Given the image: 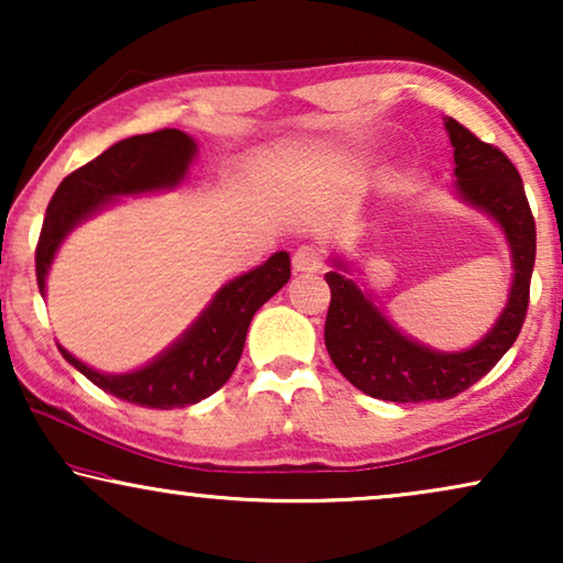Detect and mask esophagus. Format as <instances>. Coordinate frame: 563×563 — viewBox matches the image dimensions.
Instances as JSON below:
<instances>
[{"instance_id": "esophagus-1", "label": "esophagus", "mask_w": 563, "mask_h": 563, "mask_svg": "<svg viewBox=\"0 0 563 563\" xmlns=\"http://www.w3.org/2000/svg\"><path fill=\"white\" fill-rule=\"evenodd\" d=\"M322 264H325V256H322V251L318 245H299L295 251V258H291V266H295V272H320Z\"/></svg>"}]
</instances>
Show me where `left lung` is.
Instances as JSON below:
<instances>
[{
    "label": "left lung",
    "mask_w": 563,
    "mask_h": 563,
    "mask_svg": "<svg viewBox=\"0 0 563 563\" xmlns=\"http://www.w3.org/2000/svg\"><path fill=\"white\" fill-rule=\"evenodd\" d=\"M456 189L464 202L479 207L505 230L512 253V287L495 328L468 351L441 353L399 333L372 297L345 279V264L325 274L330 307L325 345L330 358L353 387L387 402H430L451 399L472 387L518 341L530 299L536 264V220L518 168L495 145L484 143L453 118L445 120Z\"/></svg>",
    "instance_id": "1"
}]
</instances>
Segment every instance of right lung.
Listing matches in <instances>:
<instances>
[{
    "label": "right lung",
    "mask_w": 563,
    "mask_h": 563,
    "mask_svg": "<svg viewBox=\"0 0 563 563\" xmlns=\"http://www.w3.org/2000/svg\"><path fill=\"white\" fill-rule=\"evenodd\" d=\"M195 153L197 143L187 133L166 128L125 137L87 166L68 174L45 210L43 230L37 238L35 274L41 295H45V276L58 245L81 220L112 202L114 197L176 187L187 176ZM289 253L279 251L264 266L225 284L195 320V325L172 349L137 372L99 374L60 345L58 351L91 384L130 405L156 407V410L197 405L199 399L218 391L235 372L253 314L289 282Z\"/></svg>",
    "instance_id": "obj_1"
}]
</instances>
